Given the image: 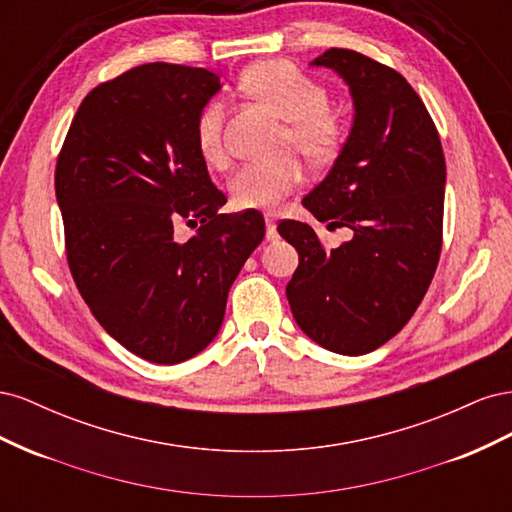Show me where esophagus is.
Returning <instances> with one entry per match:
<instances>
[{
  "label": "esophagus",
  "mask_w": 512,
  "mask_h": 512,
  "mask_svg": "<svg viewBox=\"0 0 512 512\" xmlns=\"http://www.w3.org/2000/svg\"><path fill=\"white\" fill-rule=\"evenodd\" d=\"M265 224H267V239H269V241H275L277 237H280V235H277V226H275V218H273V215H267Z\"/></svg>",
  "instance_id": "obj_1"
}]
</instances>
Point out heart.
Here are the masks:
<instances>
[{"label":"heart","instance_id":"1","mask_svg":"<svg viewBox=\"0 0 512 512\" xmlns=\"http://www.w3.org/2000/svg\"><path fill=\"white\" fill-rule=\"evenodd\" d=\"M239 87L271 113L284 119L280 149H294L312 166L333 164L346 145V126L331 111L329 91L286 59H267L245 68ZM194 143L200 160L211 168L228 164L226 108L213 100L196 117ZM303 173L292 153L271 162L243 164L228 190L239 209H271L297 190Z\"/></svg>","mask_w":512,"mask_h":512}]
</instances>
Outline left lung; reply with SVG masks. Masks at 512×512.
Returning a JSON list of instances; mask_svg holds the SVG:
<instances>
[{"label": "left lung", "instance_id": "obj_1", "mask_svg": "<svg viewBox=\"0 0 512 512\" xmlns=\"http://www.w3.org/2000/svg\"><path fill=\"white\" fill-rule=\"evenodd\" d=\"M314 66L344 76L356 117L331 173L303 205L318 222L348 228L352 237L327 250L309 224H277L299 252L286 297L314 342L359 356L406 327L433 280L446 162L427 106L397 70L350 49L324 51Z\"/></svg>", "mask_w": 512, "mask_h": 512}]
</instances>
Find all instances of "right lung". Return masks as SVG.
Returning <instances> with one entry per match:
<instances>
[{
	"label": "right lung",
	"mask_w": 512,
	"mask_h": 512,
	"mask_svg": "<svg viewBox=\"0 0 512 512\" xmlns=\"http://www.w3.org/2000/svg\"><path fill=\"white\" fill-rule=\"evenodd\" d=\"M218 89L205 68L136 66L89 91L57 156L74 284L108 335L158 365L218 335L228 290L265 237L260 211L218 213L226 196L196 151V117ZM181 221L199 226L185 244Z\"/></svg>",
	"instance_id": "add662e5"
}]
</instances>
